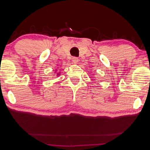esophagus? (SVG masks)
<instances>
[{
  "label": "esophagus",
  "instance_id": "esophagus-1",
  "mask_svg": "<svg viewBox=\"0 0 150 150\" xmlns=\"http://www.w3.org/2000/svg\"><path fill=\"white\" fill-rule=\"evenodd\" d=\"M72 61H73L74 63H77V62H78L79 59H78V58H77V57H73V58H72Z\"/></svg>",
  "mask_w": 150,
  "mask_h": 150
}]
</instances>
